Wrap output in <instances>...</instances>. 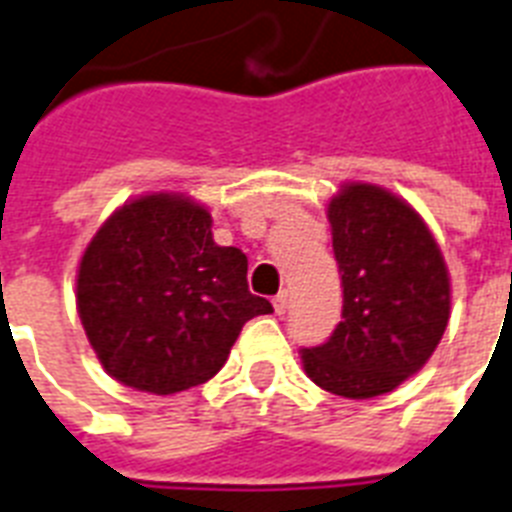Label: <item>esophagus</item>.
Instances as JSON below:
<instances>
[{
  "mask_svg": "<svg viewBox=\"0 0 512 512\" xmlns=\"http://www.w3.org/2000/svg\"><path fill=\"white\" fill-rule=\"evenodd\" d=\"M273 310H276L278 315H284L286 310H289V292H278L276 297H273Z\"/></svg>",
  "mask_w": 512,
  "mask_h": 512,
  "instance_id": "esophagus-1",
  "label": "esophagus"
}]
</instances>
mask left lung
Returning <instances> with one entry per match:
<instances>
[{"label":"left lung","mask_w":512,"mask_h":512,"mask_svg":"<svg viewBox=\"0 0 512 512\" xmlns=\"http://www.w3.org/2000/svg\"><path fill=\"white\" fill-rule=\"evenodd\" d=\"M342 276V323L302 350L307 376L331 394L371 400L426 365L450 321V278L413 207L371 184L328 205Z\"/></svg>","instance_id":"left-lung-1"}]
</instances>
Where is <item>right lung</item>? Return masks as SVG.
Segmentation results:
<instances>
[{"mask_svg": "<svg viewBox=\"0 0 512 512\" xmlns=\"http://www.w3.org/2000/svg\"><path fill=\"white\" fill-rule=\"evenodd\" d=\"M78 315L99 363L139 392L210 381L242 326L273 313L247 286V255L213 242V218L181 194L112 213L78 268Z\"/></svg>", "mask_w": 512, "mask_h": 512, "instance_id": "obj_1", "label": "right lung"}]
</instances>
